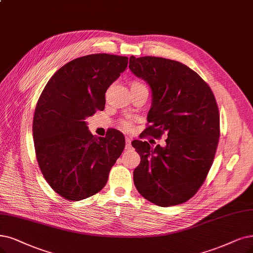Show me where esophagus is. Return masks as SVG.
Here are the masks:
<instances>
[{
  "instance_id": "esophagus-1",
  "label": "esophagus",
  "mask_w": 253,
  "mask_h": 253,
  "mask_svg": "<svg viewBox=\"0 0 253 253\" xmlns=\"http://www.w3.org/2000/svg\"><path fill=\"white\" fill-rule=\"evenodd\" d=\"M125 141H126V149H130V147H131V138L126 136Z\"/></svg>"
}]
</instances>
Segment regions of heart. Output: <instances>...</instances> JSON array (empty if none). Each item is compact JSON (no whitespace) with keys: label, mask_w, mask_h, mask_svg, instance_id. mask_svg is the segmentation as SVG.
<instances>
[{"label":"heart","mask_w":253,"mask_h":253,"mask_svg":"<svg viewBox=\"0 0 253 253\" xmlns=\"http://www.w3.org/2000/svg\"><path fill=\"white\" fill-rule=\"evenodd\" d=\"M132 84H139V83L134 82ZM122 127H123L125 130H129V129H131V123H130V122H128V121H123V122H122Z\"/></svg>","instance_id":"1"}]
</instances>
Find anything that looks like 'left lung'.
<instances>
[{
	"label": "left lung",
	"instance_id": "left-lung-1",
	"mask_svg": "<svg viewBox=\"0 0 253 253\" xmlns=\"http://www.w3.org/2000/svg\"><path fill=\"white\" fill-rule=\"evenodd\" d=\"M129 69L152 91L150 125L145 133L168 136L165 147L132 142L141 156L133 172L135 188L160 207L183 203L203 184L217 151L220 115L216 99L208 83L181 62L131 56Z\"/></svg>",
	"mask_w": 253,
	"mask_h": 253
}]
</instances>
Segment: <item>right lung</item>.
I'll list each match as a JSON object with an SVG mask.
<instances>
[{
    "label": "right lung",
    "instance_id": "obj_1",
    "mask_svg": "<svg viewBox=\"0 0 253 253\" xmlns=\"http://www.w3.org/2000/svg\"><path fill=\"white\" fill-rule=\"evenodd\" d=\"M128 64L126 56L91 54L64 64L46 83L33 118L36 160L44 179L61 197L79 201L104 188L125 148L111 129L93 136L85 119L104 109L105 92Z\"/></svg>",
    "mask_w": 253,
    "mask_h": 253
}]
</instances>
